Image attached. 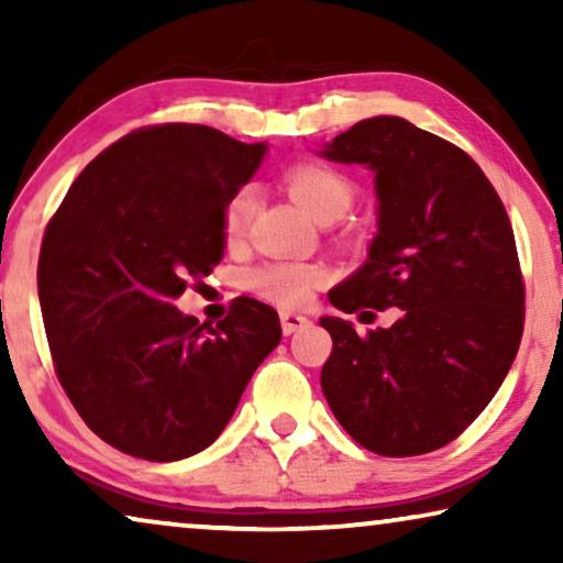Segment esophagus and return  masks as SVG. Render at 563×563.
I'll return each mask as SVG.
<instances>
[{
	"instance_id": "1",
	"label": "esophagus",
	"mask_w": 563,
	"mask_h": 563,
	"mask_svg": "<svg viewBox=\"0 0 563 563\" xmlns=\"http://www.w3.org/2000/svg\"><path fill=\"white\" fill-rule=\"evenodd\" d=\"M282 330H284V335H291V333H297V330H302L305 325H310V320L305 318V314H299V312H291V310H282Z\"/></svg>"
}]
</instances>
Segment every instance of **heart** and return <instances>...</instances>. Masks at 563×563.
<instances>
[{
    "label": "heart",
    "mask_w": 563,
    "mask_h": 563,
    "mask_svg": "<svg viewBox=\"0 0 563 563\" xmlns=\"http://www.w3.org/2000/svg\"><path fill=\"white\" fill-rule=\"evenodd\" d=\"M289 195L295 202L318 222H333L351 210L356 199V184L338 168L322 164H297L284 174ZM253 210H256V189L251 184L235 189L222 207V233L228 243H238L249 233ZM322 266L302 264V261H274L253 268L249 274V287L264 299L276 305L297 307L312 297L320 287Z\"/></svg>",
    "instance_id": "heart-1"
}]
</instances>
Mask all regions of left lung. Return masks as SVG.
<instances>
[{
    "label": "left lung",
    "mask_w": 563,
    "mask_h": 563,
    "mask_svg": "<svg viewBox=\"0 0 563 563\" xmlns=\"http://www.w3.org/2000/svg\"><path fill=\"white\" fill-rule=\"evenodd\" d=\"M322 156L366 164L379 197L366 264L330 302L402 310L366 335L320 320L333 338L322 395L345 433L379 456L443 449L497 395L520 349L526 287L503 199L468 153L402 118L361 120Z\"/></svg>",
    "instance_id": "left-lung-1"
}]
</instances>
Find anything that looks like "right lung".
Segmentation results:
<instances>
[{"mask_svg": "<svg viewBox=\"0 0 563 563\" xmlns=\"http://www.w3.org/2000/svg\"><path fill=\"white\" fill-rule=\"evenodd\" d=\"M264 153L189 122L133 130L76 176L45 228L37 297L56 376L122 453L207 449L282 341L279 314L253 297H235L218 325L174 307L220 264L222 207Z\"/></svg>", "mask_w": 563, "mask_h": 563, "instance_id": "add662e5", "label": "right lung"}]
</instances>
